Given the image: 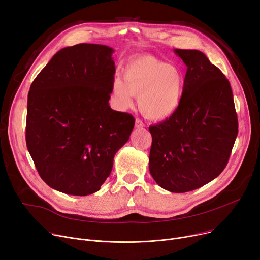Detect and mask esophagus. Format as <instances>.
<instances>
[{
  "mask_svg": "<svg viewBox=\"0 0 260 260\" xmlns=\"http://www.w3.org/2000/svg\"><path fill=\"white\" fill-rule=\"evenodd\" d=\"M135 127L138 128V129L144 127V124H143V122H142L140 119H136V121H135Z\"/></svg>",
  "mask_w": 260,
  "mask_h": 260,
  "instance_id": "34e87169",
  "label": "esophagus"
}]
</instances>
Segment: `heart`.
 <instances>
[{"label":"heart","instance_id":"b5f03b06","mask_svg":"<svg viewBox=\"0 0 260 260\" xmlns=\"http://www.w3.org/2000/svg\"><path fill=\"white\" fill-rule=\"evenodd\" d=\"M185 81L178 67L151 55H141L125 64L123 80L118 77L113 80L112 92L121 108H128L136 96L138 108L145 118L162 121L180 108Z\"/></svg>","mask_w":260,"mask_h":260}]
</instances>
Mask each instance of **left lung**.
Wrapping results in <instances>:
<instances>
[{
  "mask_svg": "<svg viewBox=\"0 0 260 260\" xmlns=\"http://www.w3.org/2000/svg\"><path fill=\"white\" fill-rule=\"evenodd\" d=\"M187 67L178 111L149 127V172L160 187L182 193L217 178L232 151L238 122L229 80L199 50L175 49Z\"/></svg>",
  "mask_w": 260,
  "mask_h": 260,
  "instance_id": "1",
  "label": "left lung"
}]
</instances>
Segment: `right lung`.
<instances>
[{
  "instance_id": "obj_1",
  "label": "right lung",
  "mask_w": 260,
  "mask_h": 260,
  "mask_svg": "<svg viewBox=\"0 0 260 260\" xmlns=\"http://www.w3.org/2000/svg\"><path fill=\"white\" fill-rule=\"evenodd\" d=\"M114 49L78 44L59 50L30 86L26 143L44 182L89 196L110 176L135 119L111 109Z\"/></svg>"
}]
</instances>
